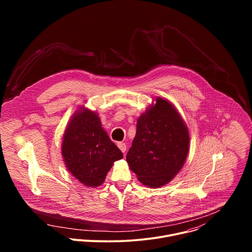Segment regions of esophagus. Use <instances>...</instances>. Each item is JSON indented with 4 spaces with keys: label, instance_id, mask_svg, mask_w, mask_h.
<instances>
[{
    "label": "esophagus",
    "instance_id": "1",
    "mask_svg": "<svg viewBox=\"0 0 252 252\" xmlns=\"http://www.w3.org/2000/svg\"><path fill=\"white\" fill-rule=\"evenodd\" d=\"M118 147H119V149L125 154L126 153V145L125 142H119L118 143Z\"/></svg>",
    "mask_w": 252,
    "mask_h": 252
}]
</instances>
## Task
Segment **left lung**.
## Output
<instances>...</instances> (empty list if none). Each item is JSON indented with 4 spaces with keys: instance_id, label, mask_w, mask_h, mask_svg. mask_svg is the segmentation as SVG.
Here are the masks:
<instances>
[{
    "instance_id": "left-lung-1",
    "label": "left lung",
    "mask_w": 252,
    "mask_h": 252,
    "mask_svg": "<svg viewBox=\"0 0 252 252\" xmlns=\"http://www.w3.org/2000/svg\"><path fill=\"white\" fill-rule=\"evenodd\" d=\"M189 150L187 125L172 103L158 97L137 120L126 161L142 185L155 189L168 184L179 172Z\"/></svg>"
}]
</instances>
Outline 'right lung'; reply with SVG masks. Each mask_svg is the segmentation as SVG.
Wrapping results in <instances>:
<instances>
[{
  "label": "right lung",
  "mask_w": 252,
  "mask_h": 252,
  "mask_svg": "<svg viewBox=\"0 0 252 252\" xmlns=\"http://www.w3.org/2000/svg\"><path fill=\"white\" fill-rule=\"evenodd\" d=\"M62 155L68 171L90 188L102 185L114 162L124 158L102 128L98 116L84 106L64 130Z\"/></svg>",
  "instance_id": "add662e5"
}]
</instances>
